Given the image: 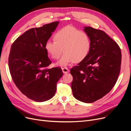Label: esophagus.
I'll use <instances>...</instances> for the list:
<instances>
[{
  "instance_id": "34e87169",
  "label": "esophagus",
  "mask_w": 131,
  "mask_h": 131,
  "mask_svg": "<svg viewBox=\"0 0 131 131\" xmlns=\"http://www.w3.org/2000/svg\"><path fill=\"white\" fill-rule=\"evenodd\" d=\"M62 72L63 73H69V72H70V70L67 68V67H62Z\"/></svg>"
}]
</instances>
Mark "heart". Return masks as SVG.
<instances>
[{"instance_id":"heart-1","label":"heart","mask_w":131,"mask_h":131,"mask_svg":"<svg viewBox=\"0 0 131 131\" xmlns=\"http://www.w3.org/2000/svg\"><path fill=\"white\" fill-rule=\"evenodd\" d=\"M54 40H48L45 50L53 59H58L64 52L57 64L66 66L70 63L79 62L88 56L91 47V39L88 33L77 28L67 26L58 31Z\"/></svg>"}]
</instances>
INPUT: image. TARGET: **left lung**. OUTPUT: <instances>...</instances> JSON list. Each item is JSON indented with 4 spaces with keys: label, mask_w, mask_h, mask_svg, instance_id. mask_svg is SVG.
<instances>
[{
    "label": "left lung",
    "mask_w": 131,
    "mask_h": 131,
    "mask_svg": "<svg viewBox=\"0 0 131 131\" xmlns=\"http://www.w3.org/2000/svg\"><path fill=\"white\" fill-rule=\"evenodd\" d=\"M91 47L88 56L71 69V88L74 98L91 103L102 98L112 89L120 74V48L104 31L85 27Z\"/></svg>",
    "instance_id": "1"
}]
</instances>
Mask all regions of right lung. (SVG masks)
<instances>
[{"mask_svg":"<svg viewBox=\"0 0 131 131\" xmlns=\"http://www.w3.org/2000/svg\"><path fill=\"white\" fill-rule=\"evenodd\" d=\"M59 21L32 28L12 44L8 66L13 81L21 92L37 102L51 99L62 76L59 67L48 68L51 63L45 45Z\"/></svg>","mask_w":131,"mask_h":131,"instance_id":"obj_1","label":"right lung"}]
</instances>
